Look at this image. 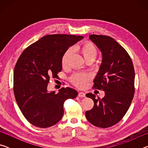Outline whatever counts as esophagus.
<instances>
[{"label": "esophagus", "mask_w": 148, "mask_h": 148, "mask_svg": "<svg viewBox=\"0 0 148 148\" xmlns=\"http://www.w3.org/2000/svg\"><path fill=\"white\" fill-rule=\"evenodd\" d=\"M78 97H86V94H85L83 92H79Z\"/></svg>", "instance_id": "obj_1"}]
</instances>
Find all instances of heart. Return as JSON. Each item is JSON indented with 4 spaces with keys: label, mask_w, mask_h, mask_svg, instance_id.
I'll use <instances>...</instances> for the list:
<instances>
[{
    "label": "heart",
    "mask_w": 148,
    "mask_h": 148,
    "mask_svg": "<svg viewBox=\"0 0 148 148\" xmlns=\"http://www.w3.org/2000/svg\"><path fill=\"white\" fill-rule=\"evenodd\" d=\"M77 51L80 53L86 61H94L99 53L97 47L90 41H86L77 47ZM72 53L71 49H67L64 52L61 59V64L63 68L68 66L69 59ZM91 75L89 73H76L70 78L71 83L79 88H84L89 80L91 79Z\"/></svg>",
    "instance_id": "heart-1"
}]
</instances>
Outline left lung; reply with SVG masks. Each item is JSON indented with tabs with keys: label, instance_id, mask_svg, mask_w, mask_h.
Returning <instances> with one entry per match:
<instances>
[{
	"label": "left lung",
	"instance_id": "left-lung-1",
	"mask_svg": "<svg viewBox=\"0 0 148 148\" xmlns=\"http://www.w3.org/2000/svg\"><path fill=\"white\" fill-rule=\"evenodd\" d=\"M89 38L102 53V61L94 79L92 88L103 90L102 99L87 93L94 102L92 108L86 112L92 125L108 128L122 119L129 110L134 94V69L127 51L114 38L104 35L91 34Z\"/></svg>",
	"mask_w": 148,
	"mask_h": 148
}]
</instances>
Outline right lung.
Here are the masks:
<instances>
[{
    "label": "right lung",
    "mask_w": 148,
    "mask_h": 148,
    "mask_svg": "<svg viewBox=\"0 0 148 148\" xmlns=\"http://www.w3.org/2000/svg\"><path fill=\"white\" fill-rule=\"evenodd\" d=\"M84 38L70 34H48L22 52L14 71V93L18 106L30 123L40 128L56 125L64 114L63 104L75 99L76 90L62 87L47 92L50 77H58L61 59L70 46Z\"/></svg>",
    "instance_id": "1"
}]
</instances>
